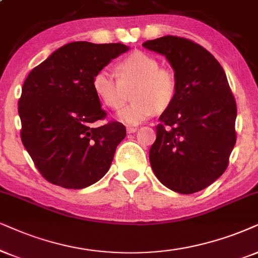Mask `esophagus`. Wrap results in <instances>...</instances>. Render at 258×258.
<instances>
[{
	"label": "esophagus",
	"mask_w": 258,
	"mask_h": 258,
	"mask_svg": "<svg viewBox=\"0 0 258 258\" xmlns=\"http://www.w3.org/2000/svg\"><path fill=\"white\" fill-rule=\"evenodd\" d=\"M126 131H127V133H135V132H137L138 131V127H127L126 128Z\"/></svg>",
	"instance_id": "34e87169"
}]
</instances>
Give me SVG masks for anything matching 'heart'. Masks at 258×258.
<instances>
[{"mask_svg": "<svg viewBox=\"0 0 258 258\" xmlns=\"http://www.w3.org/2000/svg\"><path fill=\"white\" fill-rule=\"evenodd\" d=\"M116 74L119 80L107 69L97 71L93 89L103 105L118 109L126 102L127 91L134 88L133 101L116 114V119L125 125H139L174 100L175 76L169 70L159 69L158 61L149 54L133 52L116 65Z\"/></svg>", "mask_w": 258, "mask_h": 258, "instance_id": "obj_1", "label": "heart"}]
</instances>
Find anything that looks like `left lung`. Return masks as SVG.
I'll use <instances>...</instances> for the list:
<instances>
[{
    "label": "left lung",
    "instance_id": "left-lung-1",
    "mask_svg": "<svg viewBox=\"0 0 258 258\" xmlns=\"http://www.w3.org/2000/svg\"><path fill=\"white\" fill-rule=\"evenodd\" d=\"M143 46L167 58L176 94L159 116L150 164L162 184L180 194L200 191L218 180L236 144V101L221 65L206 48L167 35Z\"/></svg>",
    "mask_w": 258,
    "mask_h": 258
}]
</instances>
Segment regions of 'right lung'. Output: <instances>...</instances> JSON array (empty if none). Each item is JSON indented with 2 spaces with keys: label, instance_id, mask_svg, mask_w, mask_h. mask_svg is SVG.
<instances>
[{
  "label": "right lung",
  "instance_id": "1",
  "mask_svg": "<svg viewBox=\"0 0 258 258\" xmlns=\"http://www.w3.org/2000/svg\"><path fill=\"white\" fill-rule=\"evenodd\" d=\"M128 50L120 42H69L28 74L19 100L21 140L51 183L82 189L109 170L126 128L118 121L93 126L106 116L93 78Z\"/></svg>",
  "mask_w": 258,
  "mask_h": 258
}]
</instances>
